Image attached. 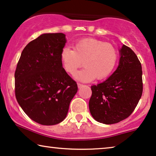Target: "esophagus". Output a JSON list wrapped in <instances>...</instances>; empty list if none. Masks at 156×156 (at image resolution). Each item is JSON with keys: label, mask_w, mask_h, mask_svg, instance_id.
Listing matches in <instances>:
<instances>
[{"label": "esophagus", "mask_w": 156, "mask_h": 156, "mask_svg": "<svg viewBox=\"0 0 156 156\" xmlns=\"http://www.w3.org/2000/svg\"><path fill=\"white\" fill-rule=\"evenodd\" d=\"M83 86V84H81V83H78V88H80V87H82Z\"/></svg>", "instance_id": "34e87169"}]
</instances>
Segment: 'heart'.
Returning <instances> with one entry per match:
<instances>
[{
  "instance_id": "heart-1",
  "label": "heart",
  "mask_w": 156,
  "mask_h": 156,
  "mask_svg": "<svg viewBox=\"0 0 156 156\" xmlns=\"http://www.w3.org/2000/svg\"><path fill=\"white\" fill-rule=\"evenodd\" d=\"M118 54L111 43L95 38H84L73 45V50L64 48L61 59L64 69L73 75L76 70L85 68L76 75V78L83 81L107 78L113 71L118 61Z\"/></svg>"
}]
</instances>
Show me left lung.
Returning <instances> with one entry per match:
<instances>
[{"mask_svg":"<svg viewBox=\"0 0 156 156\" xmlns=\"http://www.w3.org/2000/svg\"><path fill=\"white\" fill-rule=\"evenodd\" d=\"M119 65L105 81L91 86L89 109L104 124L118 123L131 115L143 93L142 67L136 53L123 45Z\"/></svg>","mask_w":156,"mask_h":156,"instance_id":"1","label":"left lung"}]
</instances>
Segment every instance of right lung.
<instances>
[{"mask_svg":"<svg viewBox=\"0 0 156 156\" xmlns=\"http://www.w3.org/2000/svg\"><path fill=\"white\" fill-rule=\"evenodd\" d=\"M62 33H45L23 50L15 71L18 103L30 119L41 125H55L65 119L78 90L76 82L63 68Z\"/></svg>","mask_w":156,"mask_h":156,"instance_id":"add662e5","label":"right lung"}]
</instances>
